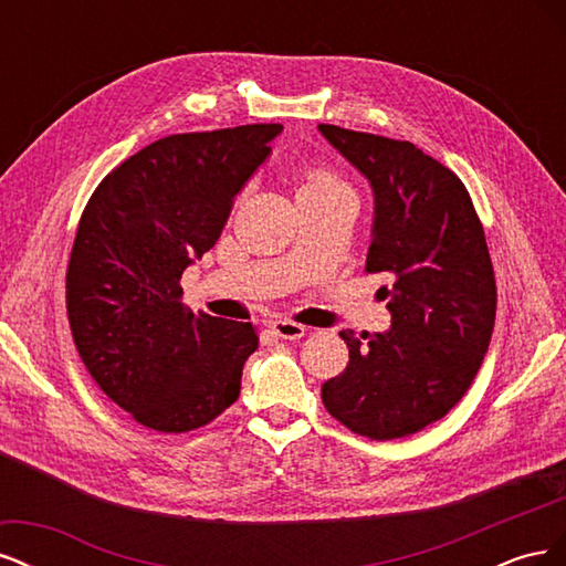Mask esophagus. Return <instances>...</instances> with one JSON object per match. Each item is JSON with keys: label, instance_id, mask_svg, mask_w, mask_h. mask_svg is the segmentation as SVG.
Listing matches in <instances>:
<instances>
[{"label": "esophagus", "instance_id": "34e87169", "mask_svg": "<svg viewBox=\"0 0 566 566\" xmlns=\"http://www.w3.org/2000/svg\"><path fill=\"white\" fill-rule=\"evenodd\" d=\"M271 331H273V335H279L283 339H300V337L306 335V325L281 318V321L271 323Z\"/></svg>", "mask_w": 566, "mask_h": 566}]
</instances>
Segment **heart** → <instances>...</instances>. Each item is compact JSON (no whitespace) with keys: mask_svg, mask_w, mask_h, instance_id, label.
I'll use <instances>...</instances> for the list:
<instances>
[{"mask_svg":"<svg viewBox=\"0 0 566 566\" xmlns=\"http://www.w3.org/2000/svg\"><path fill=\"white\" fill-rule=\"evenodd\" d=\"M331 193H352L349 186L342 181L328 167H306L302 172L300 196H331Z\"/></svg>","mask_w":566,"mask_h":566,"instance_id":"obj_1","label":"heart"}]
</instances>
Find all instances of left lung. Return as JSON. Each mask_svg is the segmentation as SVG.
<instances>
[{"mask_svg":"<svg viewBox=\"0 0 566 566\" xmlns=\"http://www.w3.org/2000/svg\"><path fill=\"white\" fill-rule=\"evenodd\" d=\"M318 129L373 186L366 271L391 279V328L366 342L342 331L349 364L321 399L354 434L401 439L447 416L482 368L499 297L484 227L465 184L418 146Z\"/></svg>","mask_w":566,"mask_h":566,"instance_id":"left-lung-1","label":"left lung"}]
</instances>
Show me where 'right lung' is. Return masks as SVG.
Masks as SVG:
<instances>
[{
    "label": "right lung",
    "mask_w": 566,
    "mask_h": 566,
    "mask_svg": "<svg viewBox=\"0 0 566 566\" xmlns=\"http://www.w3.org/2000/svg\"><path fill=\"white\" fill-rule=\"evenodd\" d=\"M281 129L165 136L106 175L82 212L65 273L75 347L106 397L148 430H198L241 394L254 325L193 314L179 281L217 243Z\"/></svg>",
    "instance_id": "obj_1"
}]
</instances>
